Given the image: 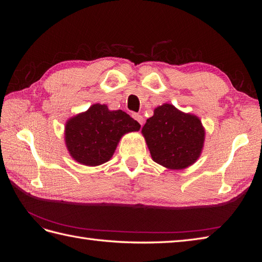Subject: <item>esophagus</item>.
Segmentation results:
<instances>
[{
    "mask_svg": "<svg viewBox=\"0 0 262 262\" xmlns=\"http://www.w3.org/2000/svg\"><path fill=\"white\" fill-rule=\"evenodd\" d=\"M133 118L136 119V120L141 124V125H143V122H144V119H143V117H142L141 115H139V114H134L133 115Z\"/></svg>",
    "mask_w": 262,
    "mask_h": 262,
    "instance_id": "esophagus-1",
    "label": "esophagus"
}]
</instances>
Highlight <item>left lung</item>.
I'll list each match as a JSON object with an SVG mask.
<instances>
[{
	"label": "left lung",
	"instance_id": "1",
	"mask_svg": "<svg viewBox=\"0 0 262 262\" xmlns=\"http://www.w3.org/2000/svg\"><path fill=\"white\" fill-rule=\"evenodd\" d=\"M141 132L152 160L171 170L193 165L204 146L205 129L199 117L171 104L156 107Z\"/></svg>",
	"mask_w": 262,
	"mask_h": 262
}]
</instances>
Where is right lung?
Instances as JSON below:
<instances>
[{
    "label": "right lung",
    "instance_id": "right-lung-1",
    "mask_svg": "<svg viewBox=\"0 0 262 262\" xmlns=\"http://www.w3.org/2000/svg\"><path fill=\"white\" fill-rule=\"evenodd\" d=\"M141 125L122 110L94 104L84 113L68 119L64 141L71 157L85 166H99L113 157L124 134Z\"/></svg>",
    "mask_w": 262,
    "mask_h": 262
}]
</instances>
